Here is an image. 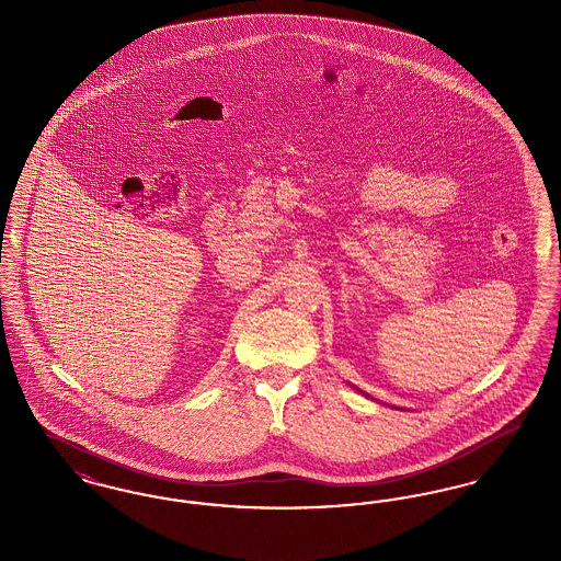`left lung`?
I'll return each mask as SVG.
<instances>
[{"instance_id": "left-lung-1", "label": "left lung", "mask_w": 561, "mask_h": 561, "mask_svg": "<svg viewBox=\"0 0 561 561\" xmlns=\"http://www.w3.org/2000/svg\"><path fill=\"white\" fill-rule=\"evenodd\" d=\"M362 393H364V391H362ZM364 396H366V393H364Z\"/></svg>"}]
</instances>
